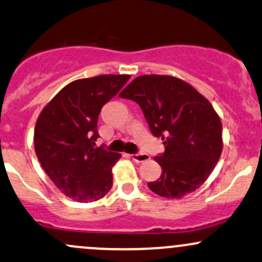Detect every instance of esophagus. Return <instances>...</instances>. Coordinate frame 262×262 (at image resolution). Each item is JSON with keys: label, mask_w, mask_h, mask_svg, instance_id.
<instances>
[{"label": "esophagus", "mask_w": 262, "mask_h": 262, "mask_svg": "<svg viewBox=\"0 0 262 262\" xmlns=\"http://www.w3.org/2000/svg\"><path fill=\"white\" fill-rule=\"evenodd\" d=\"M130 157H132V159L137 163H143V162H146V160L150 159V157L145 153H136V154H132Z\"/></svg>", "instance_id": "esophagus-1"}]
</instances>
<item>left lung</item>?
<instances>
[{"instance_id":"8db88e82","label":"left lung","mask_w":262,"mask_h":262,"mask_svg":"<svg viewBox=\"0 0 262 262\" xmlns=\"http://www.w3.org/2000/svg\"><path fill=\"white\" fill-rule=\"evenodd\" d=\"M120 98L139 104L154 137L165 150L154 157L162 175L148 188L168 199H180L208 179L223 150V125L205 97L170 76H140Z\"/></svg>"}]
</instances>
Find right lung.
<instances>
[{
  "label": "right lung",
  "instance_id": "obj_1",
  "mask_svg": "<svg viewBox=\"0 0 262 262\" xmlns=\"http://www.w3.org/2000/svg\"><path fill=\"white\" fill-rule=\"evenodd\" d=\"M129 78L103 74L74 80L57 93L37 119V158L57 188L73 200H99L113 185L112 168L120 154L103 145L97 148V124L103 105Z\"/></svg>",
  "mask_w": 262,
  "mask_h": 262
}]
</instances>
